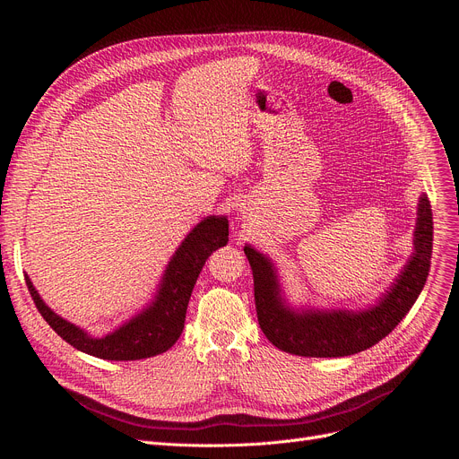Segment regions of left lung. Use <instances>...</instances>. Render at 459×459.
I'll return each instance as SVG.
<instances>
[{"label": "left lung", "mask_w": 459, "mask_h": 459, "mask_svg": "<svg viewBox=\"0 0 459 459\" xmlns=\"http://www.w3.org/2000/svg\"><path fill=\"white\" fill-rule=\"evenodd\" d=\"M433 244V217L428 197H419L413 253L394 282L367 308L292 307L286 301L275 264L246 244L255 281L258 324L268 341L292 355L344 357L365 351L385 339L413 307L428 279Z\"/></svg>", "instance_id": "8db88e82"}]
</instances>
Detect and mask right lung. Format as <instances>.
<instances>
[{"label":"right lung","instance_id":"add662e5","mask_svg":"<svg viewBox=\"0 0 459 459\" xmlns=\"http://www.w3.org/2000/svg\"><path fill=\"white\" fill-rule=\"evenodd\" d=\"M227 215L204 217L187 232L169 260L152 301L104 336H92L85 329L61 318L42 301L28 273L26 284L42 318L70 346L108 360L147 359L167 351L180 339L193 286L208 256L215 249L227 246Z\"/></svg>","mask_w":459,"mask_h":459}]
</instances>
